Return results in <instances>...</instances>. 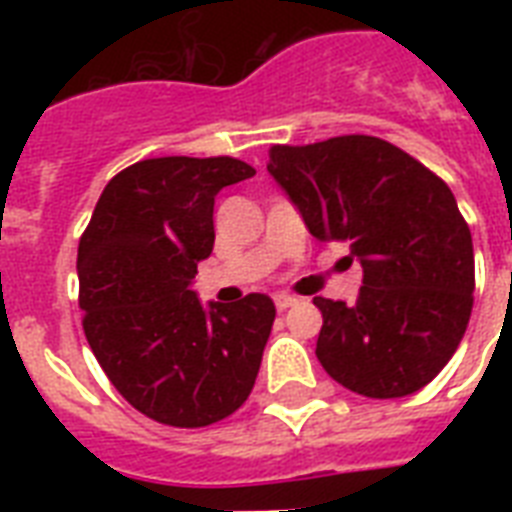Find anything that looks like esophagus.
Returning a JSON list of instances; mask_svg holds the SVG:
<instances>
[{"label": "esophagus", "instance_id": "1", "mask_svg": "<svg viewBox=\"0 0 512 512\" xmlns=\"http://www.w3.org/2000/svg\"><path fill=\"white\" fill-rule=\"evenodd\" d=\"M273 303H276V308H279V311H287V308L297 305V297L287 295V292H281V295L273 297Z\"/></svg>", "mask_w": 512, "mask_h": 512}]
</instances>
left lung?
Segmentation results:
<instances>
[{
	"mask_svg": "<svg viewBox=\"0 0 512 512\" xmlns=\"http://www.w3.org/2000/svg\"><path fill=\"white\" fill-rule=\"evenodd\" d=\"M268 172L319 241H348L364 268L353 305L313 297L321 366L366 398L425 388L468 329L476 263L449 185L388 140L342 135L273 146Z\"/></svg>",
	"mask_w": 512,
	"mask_h": 512,
	"instance_id": "left-lung-1",
	"label": "left lung"
}]
</instances>
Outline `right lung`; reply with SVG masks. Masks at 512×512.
<instances>
[{
	"instance_id": "right-lung-1",
	"label": "right lung",
	"mask_w": 512,
	"mask_h": 512,
	"mask_svg": "<svg viewBox=\"0 0 512 512\" xmlns=\"http://www.w3.org/2000/svg\"><path fill=\"white\" fill-rule=\"evenodd\" d=\"M255 175L231 156L146 159L108 180L79 241L84 335L138 412L204 428L252 393L276 305L252 292L201 303L191 284L212 255L215 196Z\"/></svg>"
}]
</instances>
